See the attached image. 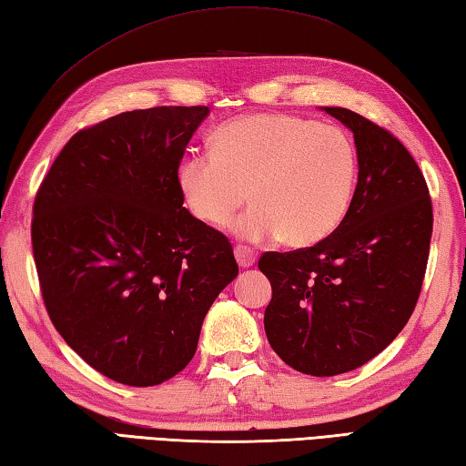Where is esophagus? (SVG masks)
<instances>
[{
    "mask_svg": "<svg viewBox=\"0 0 466 466\" xmlns=\"http://www.w3.org/2000/svg\"><path fill=\"white\" fill-rule=\"evenodd\" d=\"M235 258H238L239 268H251L256 264L258 254L254 249H249L246 246H238V248H235Z\"/></svg>",
    "mask_w": 466,
    "mask_h": 466,
    "instance_id": "obj_1",
    "label": "esophagus"
}]
</instances>
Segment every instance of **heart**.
I'll return each mask as SVG.
<instances>
[{
    "mask_svg": "<svg viewBox=\"0 0 466 466\" xmlns=\"http://www.w3.org/2000/svg\"><path fill=\"white\" fill-rule=\"evenodd\" d=\"M187 208L223 227L248 198L256 204L233 220L239 239H279L309 248L348 217L358 184V151L346 130L268 112L220 125L212 151L194 153L177 169Z\"/></svg>",
    "mask_w": 466,
    "mask_h": 466,
    "instance_id": "heart-1",
    "label": "heart"
}]
</instances>
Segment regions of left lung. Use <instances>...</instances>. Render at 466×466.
Listing matches in <instances>:
<instances>
[{"label": "left lung", "mask_w": 466, "mask_h": 466, "mask_svg": "<svg viewBox=\"0 0 466 466\" xmlns=\"http://www.w3.org/2000/svg\"><path fill=\"white\" fill-rule=\"evenodd\" d=\"M352 130L354 202L313 248L268 251L258 268L272 284L264 328L276 354L311 377H336L380 354L418 303L431 239V200L399 138L348 108L325 106Z\"/></svg>", "instance_id": "obj_1"}]
</instances>
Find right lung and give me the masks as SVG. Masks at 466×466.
<instances>
[{
  "label": "right lung",
  "instance_id": "right-lung-1",
  "mask_svg": "<svg viewBox=\"0 0 466 466\" xmlns=\"http://www.w3.org/2000/svg\"><path fill=\"white\" fill-rule=\"evenodd\" d=\"M208 114L159 106L79 130L38 187L32 249L48 317L122 385L184 370L210 305L239 272L231 243L184 208L177 184Z\"/></svg>",
  "mask_w": 466,
  "mask_h": 466
}]
</instances>
